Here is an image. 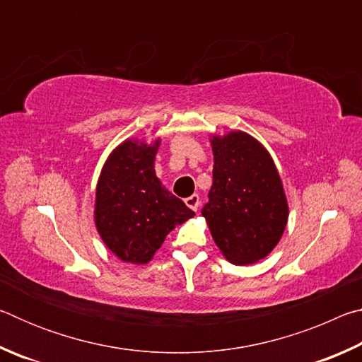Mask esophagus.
Returning a JSON list of instances; mask_svg holds the SVG:
<instances>
[{"label":"esophagus","mask_w":362,"mask_h":362,"mask_svg":"<svg viewBox=\"0 0 362 362\" xmlns=\"http://www.w3.org/2000/svg\"><path fill=\"white\" fill-rule=\"evenodd\" d=\"M185 204L189 207L192 211H198L199 209V196L198 194H192L189 198L185 199Z\"/></svg>","instance_id":"esophagus-1"}]
</instances>
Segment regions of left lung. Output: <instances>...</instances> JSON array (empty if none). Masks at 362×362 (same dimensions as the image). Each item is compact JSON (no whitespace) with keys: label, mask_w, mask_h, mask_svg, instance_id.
<instances>
[{"label":"left lung","mask_w":362,"mask_h":362,"mask_svg":"<svg viewBox=\"0 0 362 362\" xmlns=\"http://www.w3.org/2000/svg\"><path fill=\"white\" fill-rule=\"evenodd\" d=\"M214 183L201 214L220 252L235 265L257 263L283 238L289 204L269 151L244 131L211 134Z\"/></svg>","instance_id":"1"}]
</instances>
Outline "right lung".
Segmentation results:
<instances>
[{
  "instance_id": "add662e5",
  "label": "right lung",
  "mask_w": 362,
  "mask_h": 362,
  "mask_svg": "<svg viewBox=\"0 0 362 362\" xmlns=\"http://www.w3.org/2000/svg\"><path fill=\"white\" fill-rule=\"evenodd\" d=\"M161 139H126L103 163L95 187L94 223L100 240L121 262L145 265L177 225L194 212L156 177Z\"/></svg>"
}]
</instances>
